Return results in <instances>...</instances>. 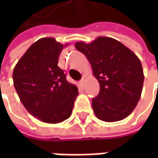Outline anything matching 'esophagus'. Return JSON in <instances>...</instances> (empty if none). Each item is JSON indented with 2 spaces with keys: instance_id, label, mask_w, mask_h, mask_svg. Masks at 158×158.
I'll return each mask as SVG.
<instances>
[{
  "instance_id": "1",
  "label": "esophagus",
  "mask_w": 158,
  "mask_h": 158,
  "mask_svg": "<svg viewBox=\"0 0 158 158\" xmlns=\"http://www.w3.org/2000/svg\"><path fill=\"white\" fill-rule=\"evenodd\" d=\"M86 79H87V77H86L85 75H83L82 79H80V84H81V85H83V84H84V82H85V80H86Z\"/></svg>"
}]
</instances>
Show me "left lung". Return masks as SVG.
<instances>
[{
	"instance_id": "8db88e82",
	"label": "left lung",
	"mask_w": 158,
	"mask_h": 158,
	"mask_svg": "<svg viewBox=\"0 0 158 158\" xmlns=\"http://www.w3.org/2000/svg\"><path fill=\"white\" fill-rule=\"evenodd\" d=\"M75 48L86 56L100 83V93L92 99L97 118L108 123L126 118L142 93L144 77L140 59L111 37L99 36L89 44L77 42Z\"/></svg>"
}]
</instances>
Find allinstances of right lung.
<instances>
[{"label":"right lung","mask_w":158,"mask_h":158,"mask_svg":"<svg viewBox=\"0 0 158 158\" xmlns=\"http://www.w3.org/2000/svg\"><path fill=\"white\" fill-rule=\"evenodd\" d=\"M62 45L53 37L35 42L19 59L13 72L14 86L23 105L47 123H61L71 115L79 95L57 66Z\"/></svg>","instance_id":"1"}]
</instances>
